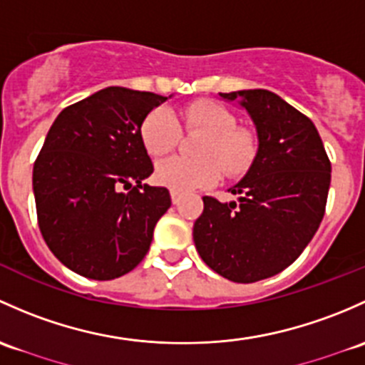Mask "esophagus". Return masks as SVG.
<instances>
[{"mask_svg":"<svg viewBox=\"0 0 365 365\" xmlns=\"http://www.w3.org/2000/svg\"><path fill=\"white\" fill-rule=\"evenodd\" d=\"M170 197H172V204H174V205H178L179 200H181V195H179L178 191H172Z\"/></svg>","mask_w":365,"mask_h":365,"instance_id":"1","label":"esophagus"}]
</instances>
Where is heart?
Masks as SVG:
<instances>
[{
	"mask_svg": "<svg viewBox=\"0 0 365 365\" xmlns=\"http://www.w3.org/2000/svg\"><path fill=\"white\" fill-rule=\"evenodd\" d=\"M190 130H202L205 137L197 148L200 158L172 156L156 165V179L172 191L209 187L221 175L235 178L246 172L255 156V138L250 131L235 130V118L212 101H195L179 112L155 108L140 128L142 142L149 155L163 156L178 145L181 125Z\"/></svg>",
	"mask_w": 365,
	"mask_h": 365,
	"instance_id": "obj_1",
	"label": "heart"
}]
</instances>
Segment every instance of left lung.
<instances>
[{"instance_id": "1", "label": "left lung", "mask_w": 365, "mask_h": 365, "mask_svg": "<svg viewBox=\"0 0 365 365\" xmlns=\"http://www.w3.org/2000/svg\"><path fill=\"white\" fill-rule=\"evenodd\" d=\"M247 112L257 155L237 184V202L204 197L193 225L198 255L234 283L276 276L317 234L330 186V161L317 126L267 89L220 93Z\"/></svg>"}]
</instances>
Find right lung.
Returning a JSON list of instances; mask_svg holds the SVG:
<instances>
[{
  "label": "right lung",
  "instance_id": "1",
  "mask_svg": "<svg viewBox=\"0 0 365 365\" xmlns=\"http://www.w3.org/2000/svg\"><path fill=\"white\" fill-rule=\"evenodd\" d=\"M167 96L110 86L56 118L33 167L38 227L63 265L89 279L130 272L170 207L153 174L140 128ZM130 189V192H125Z\"/></svg>",
  "mask_w": 365,
  "mask_h": 365
}]
</instances>
